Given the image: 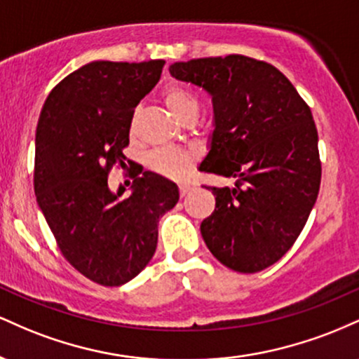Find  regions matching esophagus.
<instances>
[{
	"instance_id": "34e87169",
	"label": "esophagus",
	"mask_w": 359,
	"mask_h": 359,
	"mask_svg": "<svg viewBox=\"0 0 359 359\" xmlns=\"http://www.w3.org/2000/svg\"><path fill=\"white\" fill-rule=\"evenodd\" d=\"M179 192H180V197H185L189 192H191V187H189V185H180Z\"/></svg>"
}]
</instances>
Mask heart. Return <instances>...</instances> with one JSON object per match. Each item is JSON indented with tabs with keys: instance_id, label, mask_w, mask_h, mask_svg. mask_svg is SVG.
Instances as JSON below:
<instances>
[{
	"instance_id": "obj_1",
	"label": "heart",
	"mask_w": 359,
	"mask_h": 359,
	"mask_svg": "<svg viewBox=\"0 0 359 359\" xmlns=\"http://www.w3.org/2000/svg\"><path fill=\"white\" fill-rule=\"evenodd\" d=\"M163 102L172 114L180 121L187 116L199 113V102L196 96L182 86H170L163 90ZM197 156L192 151L174 150V148H163V150L151 151L147 156V167L155 174L167 177L172 180H182L192 172L196 165Z\"/></svg>"
}]
</instances>
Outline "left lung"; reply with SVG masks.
Here are the masks:
<instances>
[{"label":"left lung","instance_id":"obj_1","mask_svg":"<svg viewBox=\"0 0 359 359\" xmlns=\"http://www.w3.org/2000/svg\"><path fill=\"white\" fill-rule=\"evenodd\" d=\"M172 77L212 100L214 130L201 172L236 179L205 187L216 209L201 224L205 245L224 266L257 273L292 248L320 185L311 108L273 65L245 55L175 62Z\"/></svg>","mask_w":359,"mask_h":359}]
</instances>
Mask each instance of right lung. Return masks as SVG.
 <instances>
[{
  "instance_id": "right-lung-1",
  "label": "right lung",
  "mask_w": 359,
  "mask_h": 359,
  "mask_svg": "<svg viewBox=\"0 0 359 359\" xmlns=\"http://www.w3.org/2000/svg\"><path fill=\"white\" fill-rule=\"evenodd\" d=\"M165 60H97L62 79L45 101L35 135L36 203L57 245L84 277L104 287L130 282L156 250L158 221L179 201L165 177L135 174L131 194L111 192L108 174L123 150L138 102Z\"/></svg>"
}]
</instances>
